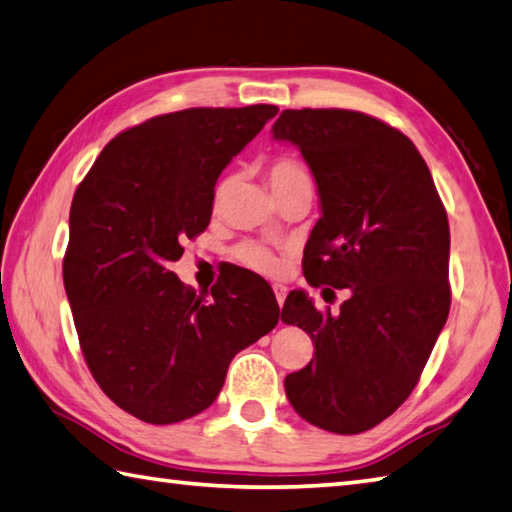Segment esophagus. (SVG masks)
Listing matches in <instances>:
<instances>
[{
	"instance_id": "34e87169",
	"label": "esophagus",
	"mask_w": 512,
	"mask_h": 512,
	"mask_svg": "<svg viewBox=\"0 0 512 512\" xmlns=\"http://www.w3.org/2000/svg\"><path fill=\"white\" fill-rule=\"evenodd\" d=\"M274 294H276V301H278V307H283L285 298H287V287L285 285H274Z\"/></svg>"
}]
</instances>
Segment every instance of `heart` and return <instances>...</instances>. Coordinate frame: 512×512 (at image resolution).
<instances>
[{"mask_svg": "<svg viewBox=\"0 0 512 512\" xmlns=\"http://www.w3.org/2000/svg\"><path fill=\"white\" fill-rule=\"evenodd\" d=\"M269 180H272V187L274 191H281L285 187H292L298 185V182H312L310 180V173L301 165V162H296L292 158H278L272 162V167H269ZM229 187V178L220 180L218 187L214 191V202L218 205L220 200H223L225 191ZM236 256L240 263H245L247 267L256 269V272H263V274H272L276 272V256L269 252L267 247L258 245V243H245L236 249Z\"/></svg>", "mask_w": 512, "mask_h": 512, "instance_id": "b5f03b06", "label": "heart"}]
</instances>
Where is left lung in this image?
<instances>
[{"mask_svg":"<svg viewBox=\"0 0 512 512\" xmlns=\"http://www.w3.org/2000/svg\"><path fill=\"white\" fill-rule=\"evenodd\" d=\"M272 136L301 149L318 187L307 283L350 289L339 314L287 296L281 321L314 343V359L285 376L287 399L312 426L359 435L410 397L446 325V209L412 140L372 115L287 109Z\"/></svg>","mask_w":512,"mask_h":512,"instance_id":"left-lung-1","label":"left lung"}]
</instances>
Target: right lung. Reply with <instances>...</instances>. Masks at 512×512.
<instances>
[{
    "mask_svg": "<svg viewBox=\"0 0 512 512\" xmlns=\"http://www.w3.org/2000/svg\"><path fill=\"white\" fill-rule=\"evenodd\" d=\"M276 113L158 115L106 144L75 191L62 272L77 339L106 397L140 421L207 410L231 359L278 323L274 294L245 289V272L218 281L209 301L171 272L209 225L218 176Z\"/></svg>",
    "mask_w": 512,
    "mask_h": 512,
    "instance_id": "1",
    "label": "right lung"
}]
</instances>
